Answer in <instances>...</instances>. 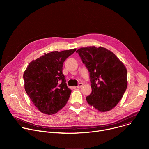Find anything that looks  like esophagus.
I'll use <instances>...</instances> for the list:
<instances>
[{"instance_id":"esophagus-1","label":"esophagus","mask_w":149,"mask_h":149,"mask_svg":"<svg viewBox=\"0 0 149 149\" xmlns=\"http://www.w3.org/2000/svg\"><path fill=\"white\" fill-rule=\"evenodd\" d=\"M82 86H83V83L80 82V83L78 84V86L77 87V88H81V87H82Z\"/></svg>"}]
</instances>
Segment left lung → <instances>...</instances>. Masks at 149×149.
<instances>
[{
	"mask_svg": "<svg viewBox=\"0 0 149 149\" xmlns=\"http://www.w3.org/2000/svg\"><path fill=\"white\" fill-rule=\"evenodd\" d=\"M90 72L91 93L87 102L100 112L112 110L122 98L127 87V69L110 50L94 46L77 51Z\"/></svg>",
	"mask_w": 149,
	"mask_h": 149,
	"instance_id": "8db88e82",
	"label": "left lung"
}]
</instances>
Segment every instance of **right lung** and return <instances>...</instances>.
I'll use <instances>...</instances> for the list:
<instances>
[{
	"instance_id": "obj_1",
	"label": "right lung",
	"mask_w": 149,
	"mask_h": 149,
	"mask_svg": "<svg viewBox=\"0 0 149 149\" xmlns=\"http://www.w3.org/2000/svg\"><path fill=\"white\" fill-rule=\"evenodd\" d=\"M76 49L53 51L33 60L24 73L25 90L41 113L56 114L66 105L71 93L62 74L65 59Z\"/></svg>"
}]
</instances>
